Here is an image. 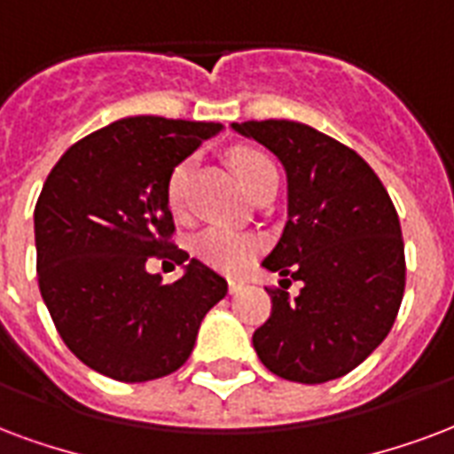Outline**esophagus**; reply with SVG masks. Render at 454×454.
I'll list each match as a JSON object with an SVG mask.
<instances>
[{"mask_svg":"<svg viewBox=\"0 0 454 454\" xmlns=\"http://www.w3.org/2000/svg\"><path fill=\"white\" fill-rule=\"evenodd\" d=\"M243 286L245 284L240 281V278H228V291H231V294H238Z\"/></svg>","mask_w":454,"mask_h":454,"instance_id":"esophagus-1","label":"esophagus"}]
</instances>
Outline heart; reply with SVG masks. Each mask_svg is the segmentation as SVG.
Masks as SVG:
<instances>
[{
    "label": "heart",
    "instance_id": "1",
    "mask_svg": "<svg viewBox=\"0 0 454 454\" xmlns=\"http://www.w3.org/2000/svg\"><path fill=\"white\" fill-rule=\"evenodd\" d=\"M231 168L238 176L245 192L253 197L262 184L267 183L271 176H277V170L271 166V160L254 149H236L231 151ZM187 176H190V160H183L173 168V173L168 177V207L173 214H183L184 209V187H187ZM194 253L200 254L201 260L209 262L214 267L223 271H240L245 270L254 254L260 253V238L250 236V233H236L228 228H204L197 233L192 240Z\"/></svg>",
    "mask_w": 454,
    "mask_h": 454
}]
</instances>
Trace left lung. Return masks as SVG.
<instances>
[{
    "mask_svg": "<svg viewBox=\"0 0 454 454\" xmlns=\"http://www.w3.org/2000/svg\"><path fill=\"white\" fill-rule=\"evenodd\" d=\"M286 170L288 218L262 267L301 281L294 301L270 291L253 347L274 375L337 380L380 347L404 295V240L380 177L356 151L291 120L231 124Z\"/></svg>",
    "mask_w": 454,
    "mask_h": 454,
    "instance_id": "8db88e82",
    "label": "left lung"
}]
</instances>
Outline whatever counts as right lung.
I'll use <instances>...</instances> for the list:
<instances>
[{"mask_svg": "<svg viewBox=\"0 0 454 454\" xmlns=\"http://www.w3.org/2000/svg\"><path fill=\"white\" fill-rule=\"evenodd\" d=\"M223 127L122 117L67 149L33 214L38 286L59 337L82 364L120 382L170 375L190 358L226 278L170 243L168 177ZM151 256L184 264L163 285Z\"/></svg>", "mask_w": 454, "mask_h": 454, "instance_id": "1", "label": "right lung"}]
</instances>
